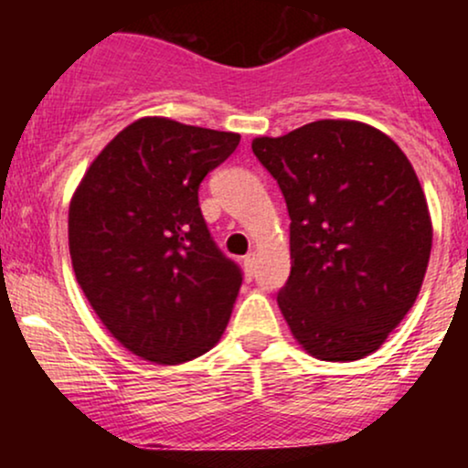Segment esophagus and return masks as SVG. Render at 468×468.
<instances>
[{"label":"esophagus","mask_w":468,"mask_h":468,"mask_svg":"<svg viewBox=\"0 0 468 468\" xmlns=\"http://www.w3.org/2000/svg\"><path fill=\"white\" fill-rule=\"evenodd\" d=\"M255 266H257V257H255V252H250V255L244 257V271L249 279L255 275Z\"/></svg>","instance_id":"34e87169"}]
</instances>
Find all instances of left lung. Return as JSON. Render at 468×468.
Listing matches in <instances>:
<instances>
[{
    "label": "left lung",
    "instance_id": "obj_1",
    "mask_svg": "<svg viewBox=\"0 0 468 468\" xmlns=\"http://www.w3.org/2000/svg\"><path fill=\"white\" fill-rule=\"evenodd\" d=\"M290 216V277L277 303L294 341L321 361L369 356L416 303L433 227L416 171L388 133L325 118L260 136Z\"/></svg>",
    "mask_w": 468,
    "mask_h": 468
}]
</instances>
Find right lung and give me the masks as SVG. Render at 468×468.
<instances>
[{"mask_svg":"<svg viewBox=\"0 0 468 468\" xmlns=\"http://www.w3.org/2000/svg\"><path fill=\"white\" fill-rule=\"evenodd\" d=\"M239 133L144 116L80 178L68 213L74 275L105 330L143 361L178 365L222 338L241 272L213 244L197 189Z\"/></svg>","mask_w":468,"mask_h":468,"instance_id":"1","label":"right lung"}]
</instances>
